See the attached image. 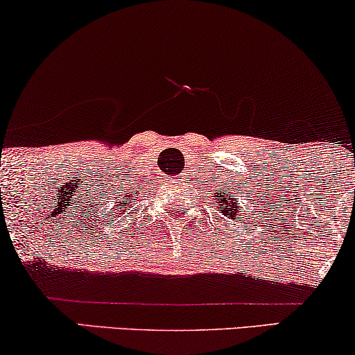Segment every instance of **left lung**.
<instances>
[{
    "label": "left lung",
    "mask_w": 355,
    "mask_h": 355,
    "mask_svg": "<svg viewBox=\"0 0 355 355\" xmlns=\"http://www.w3.org/2000/svg\"><path fill=\"white\" fill-rule=\"evenodd\" d=\"M233 200V199H232ZM227 205H228V202H227ZM223 209H225V207H223ZM230 210H234V214H236V209H228L227 211H228V214H230Z\"/></svg>",
    "instance_id": "8db88e82"
}]
</instances>
